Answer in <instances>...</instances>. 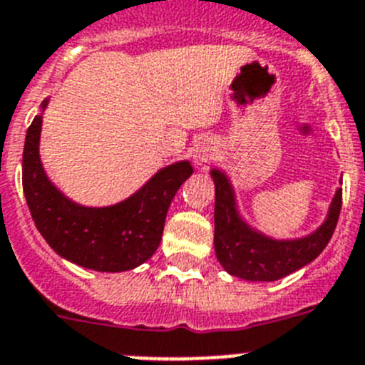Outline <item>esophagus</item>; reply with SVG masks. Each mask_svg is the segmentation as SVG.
Listing matches in <instances>:
<instances>
[{
  "instance_id": "obj_1",
  "label": "esophagus",
  "mask_w": 365,
  "mask_h": 365,
  "mask_svg": "<svg viewBox=\"0 0 365 365\" xmlns=\"http://www.w3.org/2000/svg\"><path fill=\"white\" fill-rule=\"evenodd\" d=\"M217 150L213 146L212 141H202L197 145V148L193 150V163H195L197 168H202L205 165H208L210 160L215 157Z\"/></svg>"
}]
</instances>
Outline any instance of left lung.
I'll list each match as a JSON object with an SVG mask.
<instances>
[{
  "label": "left lung",
  "mask_w": 365,
  "mask_h": 365,
  "mask_svg": "<svg viewBox=\"0 0 365 365\" xmlns=\"http://www.w3.org/2000/svg\"><path fill=\"white\" fill-rule=\"evenodd\" d=\"M215 182V255L230 275L252 282H272L315 260L335 232L342 208V188L336 190L320 228L302 239L277 240L250 226L237 210L228 175L213 168Z\"/></svg>",
  "instance_id": "8db88e82"
}]
</instances>
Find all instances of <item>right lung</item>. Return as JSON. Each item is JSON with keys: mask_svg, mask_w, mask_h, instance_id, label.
I'll return each instance as SVG.
<instances>
[{"mask_svg": "<svg viewBox=\"0 0 365 365\" xmlns=\"http://www.w3.org/2000/svg\"><path fill=\"white\" fill-rule=\"evenodd\" d=\"M45 99L41 108H46ZM43 115L26 130L23 192L36 228L63 259L96 272H128L159 248L170 202L193 173L190 160L159 170L128 199L105 208H88L63 195L46 177L39 159Z\"/></svg>", "mask_w": 365, "mask_h": 365, "instance_id": "right-lung-1", "label": "right lung"}]
</instances>
